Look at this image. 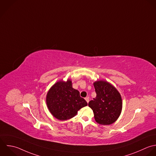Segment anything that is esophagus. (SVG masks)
Instances as JSON below:
<instances>
[{"mask_svg": "<svg viewBox=\"0 0 156 156\" xmlns=\"http://www.w3.org/2000/svg\"><path fill=\"white\" fill-rule=\"evenodd\" d=\"M85 100H86V101H87V103H88L89 101V97H86V98H85Z\"/></svg>", "mask_w": 156, "mask_h": 156, "instance_id": "34e87169", "label": "esophagus"}]
</instances>
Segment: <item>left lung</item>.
<instances>
[{"label":"left lung","instance_id":"1","mask_svg":"<svg viewBox=\"0 0 156 156\" xmlns=\"http://www.w3.org/2000/svg\"><path fill=\"white\" fill-rule=\"evenodd\" d=\"M97 96L89 103L92 109L95 121L103 125L114 123L119 117L122 109L121 95L116 88L105 81L94 83Z\"/></svg>","mask_w":156,"mask_h":156}]
</instances>
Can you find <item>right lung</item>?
I'll use <instances>...</instances> for the list:
<instances>
[{
	"mask_svg": "<svg viewBox=\"0 0 156 156\" xmlns=\"http://www.w3.org/2000/svg\"><path fill=\"white\" fill-rule=\"evenodd\" d=\"M46 103L50 113L59 120L72 119L81 108L87 105L79 91L72 87L70 80L56 83L47 94Z\"/></svg>",
	"mask_w": 156,
	"mask_h": 156,
	"instance_id": "obj_1",
	"label": "right lung"
}]
</instances>
